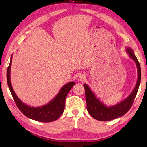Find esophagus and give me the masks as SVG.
<instances>
[{"label": "esophagus", "mask_w": 147, "mask_h": 147, "mask_svg": "<svg viewBox=\"0 0 147 147\" xmlns=\"http://www.w3.org/2000/svg\"><path fill=\"white\" fill-rule=\"evenodd\" d=\"M86 79V76L85 74H81V75L79 76L78 80L80 81V82H84Z\"/></svg>", "instance_id": "34e87169"}]
</instances>
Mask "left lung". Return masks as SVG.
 <instances>
[{
    "instance_id": "8db88e82",
    "label": "left lung",
    "mask_w": 147,
    "mask_h": 147,
    "mask_svg": "<svg viewBox=\"0 0 147 147\" xmlns=\"http://www.w3.org/2000/svg\"><path fill=\"white\" fill-rule=\"evenodd\" d=\"M126 52L129 56L135 62L137 71H138V79L135 88L127 97L124 100L112 106H107L96 97V95L86 84H84L85 90V96L86 101V109L89 114L96 120L107 121L113 120L115 118L123 116L129 111L138 92L139 86L141 82V68L139 62L135 56L132 49L127 47Z\"/></svg>"
}]
</instances>
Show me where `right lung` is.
<instances>
[{
	"instance_id": "obj_1",
	"label": "right lung",
	"mask_w": 147,
	"mask_h": 147,
	"mask_svg": "<svg viewBox=\"0 0 147 147\" xmlns=\"http://www.w3.org/2000/svg\"><path fill=\"white\" fill-rule=\"evenodd\" d=\"M12 58V55L11 57L10 64L7 71V80L9 88L18 109L27 117L37 121L49 123L57 120L63 113L67 95L73 86L75 85V82H71L64 85L62 87L58 94L47 104L36 107H30L28 105L24 104L18 97L12 88L10 78Z\"/></svg>"
}]
</instances>
